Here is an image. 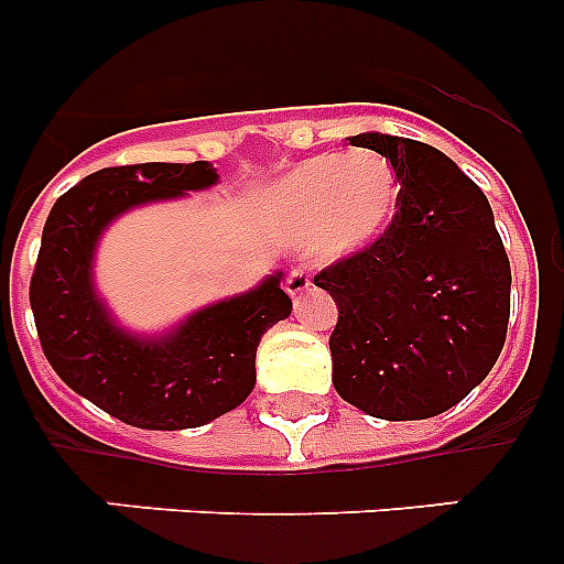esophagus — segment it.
Wrapping results in <instances>:
<instances>
[{"label": "esophagus", "mask_w": 564, "mask_h": 564, "mask_svg": "<svg viewBox=\"0 0 564 564\" xmlns=\"http://www.w3.org/2000/svg\"><path fill=\"white\" fill-rule=\"evenodd\" d=\"M288 293H291L293 299L302 296L305 291H311V271H307L305 265L299 268H291V273H288Z\"/></svg>", "instance_id": "34e87169"}]
</instances>
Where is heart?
Returning <instances> with one entry per match:
<instances>
[{"label": "heart", "mask_w": 564, "mask_h": 564, "mask_svg": "<svg viewBox=\"0 0 564 564\" xmlns=\"http://www.w3.org/2000/svg\"><path fill=\"white\" fill-rule=\"evenodd\" d=\"M398 203L392 166L378 154H325L293 169L271 197L276 226L318 234L327 253L367 248L390 226Z\"/></svg>", "instance_id": "1"}]
</instances>
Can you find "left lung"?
<instances>
[{"mask_svg":"<svg viewBox=\"0 0 564 564\" xmlns=\"http://www.w3.org/2000/svg\"><path fill=\"white\" fill-rule=\"evenodd\" d=\"M401 192L387 231L313 276L338 305L333 387L383 421L460 403L506 344L511 265L486 194L435 147L364 132Z\"/></svg>","mask_w":564,"mask_h":564,"instance_id":"8db88e82","label":"left lung"}]
</instances>
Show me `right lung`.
Masks as SVG:
<instances>
[{
	"label": "right lung",
	"instance_id": "1",
	"mask_svg": "<svg viewBox=\"0 0 564 564\" xmlns=\"http://www.w3.org/2000/svg\"><path fill=\"white\" fill-rule=\"evenodd\" d=\"M214 183L217 169L206 161L101 169L62 194L44 223L30 279L44 356L69 390L138 430H194L237 410L257 383L259 338L291 316L282 273L161 338L129 336L96 296L93 253L118 214Z\"/></svg>",
	"mask_w": 564,
	"mask_h": 564
}]
</instances>
